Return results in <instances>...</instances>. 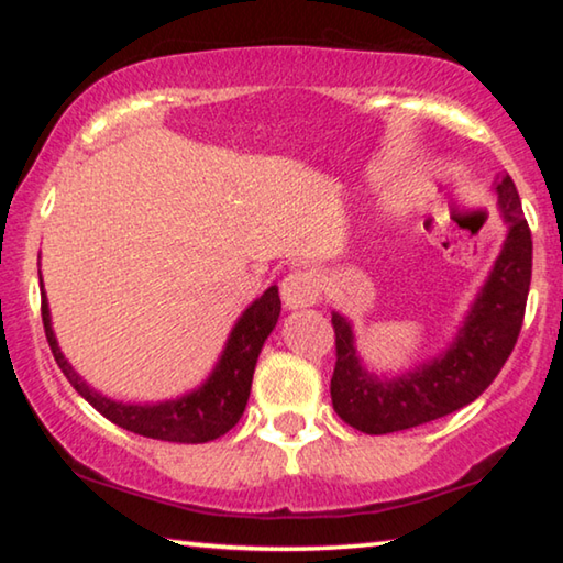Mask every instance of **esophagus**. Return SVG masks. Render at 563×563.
<instances>
[{
    "mask_svg": "<svg viewBox=\"0 0 563 563\" xmlns=\"http://www.w3.org/2000/svg\"><path fill=\"white\" fill-rule=\"evenodd\" d=\"M280 298L285 308H308L320 298V280L312 271H292L280 283Z\"/></svg>",
    "mask_w": 563,
    "mask_h": 563,
    "instance_id": "obj_1",
    "label": "esophagus"
}]
</instances>
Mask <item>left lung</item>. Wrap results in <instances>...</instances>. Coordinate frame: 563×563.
Segmentation results:
<instances>
[{"label":"left lung","instance_id":"obj_1","mask_svg":"<svg viewBox=\"0 0 563 563\" xmlns=\"http://www.w3.org/2000/svg\"><path fill=\"white\" fill-rule=\"evenodd\" d=\"M497 194L509 235L460 338L444 357L395 383H379L360 367L347 322L332 316L335 373L330 395L342 422L365 434L412 430L474 402L499 375L517 345L527 312L531 231L509 174L497 184Z\"/></svg>","mask_w":563,"mask_h":563}]
</instances>
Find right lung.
<instances>
[{
	"mask_svg": "<svg viewBox=\"0 0 563 563\" xmlns=\"http://www.w3.org/2000/svg\"><path fill=\"white\" fill-rule=\"evenodd\" d=\"M278 316L280 298L278 288L273 285V288L265 290L261 298L243 312V318L238 320L216 373L198 393L164 405H121L113 402V399L101 397L99 393H93V389L69 367V362L64 360L59 345H56L54 340V332L49 325V308H46V298L42 295V322L46 342H49L56 365H59V369L66 375V379H69L76 393L87 399L97 412L107 417L109 422L123 427V430L141 437H151V440L180 444L211 442L216 437L233 430L247 405L253 369L255 362H258L261 347L265 338L271 335V330L275 328V322H278Z\"/></svg>",
	"mask_w": 563,
	"mask_h": 563,
	"instance_id": "add662e5",
	"label": "right lung"
}]
</instances>
